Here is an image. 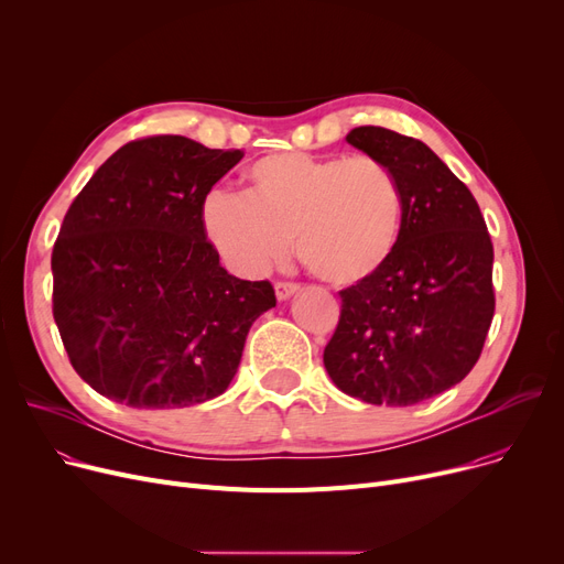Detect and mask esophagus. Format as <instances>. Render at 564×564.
Returning <instances> with one entry per match:
<instances>
[{
  "instance_id": "34e87169",
  "label": "esophagus",
  "mask_w": 564,
  "mask_h": 564,
  "mask_svg": "<svg viewBox=\"0 0 564 564\" xmlns=\"http://www.w3.org/2000/svg\"><path fill=\"white\" fill-rule=\"evenodd\" d=\"M274 292H276L279 302H288L290 297H294V294L300 292V285L297 283H276Z\"/></svg>"
}]
</instances>
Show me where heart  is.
Here are the masks:
<instances>
[{"mask_svg":"<svg viewBox=\"0 0 564 564\" xmlns=\"http://www.w3.org/2000/svg\"><path fill=\"white\" fill-rule=\"evenodd\" d=\"M249 192L215 189L200 224L232 272L264 274L290 251L324 283L377 276L398 249L404 196L393 169L370 155L274 153L247 169Z\"/></svg>","mask_w":564,"mask_h":564,"instance_id":"1","label":"heart"}]
</instances>
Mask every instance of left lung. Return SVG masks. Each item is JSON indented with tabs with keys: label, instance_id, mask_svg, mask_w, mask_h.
<instances>
[{
	"label": "left lung",
	"instance_id": "left-lung-1",
	"mask_svg": "<svg viewBox=\"0 0 564 564\" xmlns=\"http://www.w3.org/2000/svg\"><path fill=\"white\" fill-rule=\"evenodd\" d=\"M347 143L393 169L404 217L383 270L340 292L324 368L351 398L409 406L448 391L480 359L494 317V247L478 200L423 141L364 126Z\"/></svg>",
	"mask_w": 564,
	"mask_h": 564
}]
</instances>
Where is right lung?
<instances>
[{
	"instance_id": "add662e5",
	"label": "right lung",
	"mask_w": 564,
	"mask_h": 564,
	"mask_svg": "<svg viewBox=\"0 0 564 564\" xmlns=\"http://www.w3.org/2000/svg\"><path fill=\"white\" fill-rule=\"evenodd\" d=\"M242 151L162 134L130 141L73 200L52 251V313L77 375L132 409L221 395L270 281L219 264L200 205Z\"/></svg>"
}]
</instances>
